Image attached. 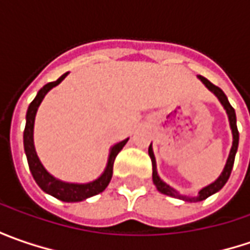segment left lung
<instances>
[{"label": "left lung", "mask_w": 250, "mask_h": 250, "mask_svg": "<svg viewBox=\"0 0 250 250\" xmlns=\"http://www.w3.org/2000/svg\"><path fill=\"white\" fill-rule=\"evenodd\" d=\"M200 79V82L203 83L206 86L208 90L211 91L214 96H216L218 101L221 103V105L224 107L227 115H228V121H229V128H231V132H232V146H231V150H229V154H228V159H227L226 166H224V169L223 172L220 174V177L217 178L214 182L208 184L207 187L202 188L199 192H197L196 196H188V195H181L178 190H175L174 188H171L168 184H166L161 178H160L159 172H157V164H156V157H154V153H153V147H151V143L149 146V156L151 159V164H153V182L157 188V190L167 195V196L175 197V199H181V200H185V202H202L205 200L208 196L217 193L221 188L224 187L228 181V178L231 175V171H232V167H234V160H235L236 150H238V143H239V132H238V128H236V115L235 110L232 108V105L229 104V101L227 99V96L224 94V91L221 90L220 87L214 86L210 81H207L206 78L203 76H197Z\"/></svg>", "instance_id": "8db88e82"}]
</instances>
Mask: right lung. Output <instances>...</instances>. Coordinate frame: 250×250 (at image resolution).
<instances>
[{"label": "right lung", "mask_w": 250, "mask_h": 250, "mask_svg": "<svg viewBox=\"0 0 250 250\" xmlns=\"http://www.w3.org/2000/svg\"><path fill=\"white\" fill-rule=\"evenodd\" d=\"M69 72L63 73L60 79H57L55 82H50L44 84L43 87L39 90L37 96L34 97V100L30 103L27 112H26V126H24L23 132V146L24 153L27 157V163H29V168L30 172L33 175L34 181L39 187L42 188L45 193L51 195V196L57 197L62 202H68V203H73V202H82L87 197L94 196L101 193L105 188L110 184L111 177H112V167H114V160L117 157V154L120 153L122 147L126 145L128 139L122 140L120 143L114 145L110 149V154H108V160H107V166L104 168L103 174L97 179L91 181V182H86V184H75V182H65L58 178L51 175L39 159L36 149H34V140H33V129H34V120H36V114L37 110L42 104V101L45 97V94L51 90L53 87L58 86L66 78V75Z\"/></svg>", "instance_id": "1"}]
</instances>
